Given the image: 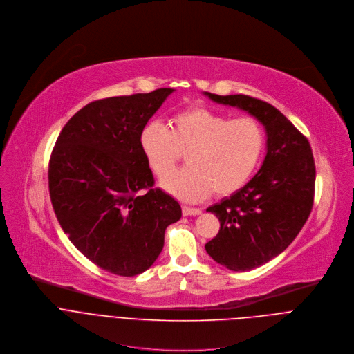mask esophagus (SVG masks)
I'll return each instance as SVG.
<instances>
[{"instance_id": "obj_1", "label": "esophagus", "mask_w": 354, "mask_h": 354, "mask_svg": "<svg viewBox=\"0 0 354 354\" xmlns=\"http://www.w3.org/2000/svg\"><path fill=\"white\" fill-rule=\"evenodd\" d=\"M202 214V210L199 207H189V206H183V215L184 216H198Z\"/></svg>"}]
</instances>
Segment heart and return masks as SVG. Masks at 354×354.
I'll return each mask as SVG.
<instances>
[{"label": "heart", "mask_w": 354, "mask_h": 354, "mask_svg": "<svg viewBox=\"0 0 354 354\" xmlns=\"http://www.w3.org/2000/svg\"><path fill=\"white\" fill-rule=\"evenodd\" d=\"M169 125L148 124L140 133V148L160 178L176 165L181 151L187 152L189 166L169 174L163 187L188 202L202 201L212 191L216 195L237 191L252 176L265 151V129L254 117L232 120L195 107L176 114Z\"/></svg>", "instance_id": "b5f03b06"}]
</instances>
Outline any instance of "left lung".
I'll return each instance as SVG.
<instances>
[{
    "instance_id": "obj_1",
    "label": "left lung",
    "mask_w": 354,
    "mask_h": 354,
    "mask_svg": "<svg viewBox=\"0 0 354 354\" xmlns=\"http://www.w3.org/2000/svg\"><path fill=\"white\" fill-rule=\"evenodd\" d=\"M205 95L254 115L266 131L258 173L232 196L212 205L221 230L206 252L230 270L258 268L283 252L306 225L314 203L315 163L308 139L272 104L245 95Z\"/></svg>"
}]
</instances>
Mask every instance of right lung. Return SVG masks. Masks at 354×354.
<instances>
[{
  "label": "right lung",
  "mask_w": 354,
  "mask_h": 354,
  "mask_svg": "<svg viewBox=\"0 0 354 354\" xmlns=\"http://www.w3.org/2000/svg\"><path fill=\"white\" fill-rule=\"evenodd\" d=\"M174 89L92 102L59 132L48 165V189L64 233L89 261L118 274L149 269L165 245L178 202L153 188L140 148L149 118Z\"/></svg>",
  "instance_id": "right-lung-1"
}]
</instances>
